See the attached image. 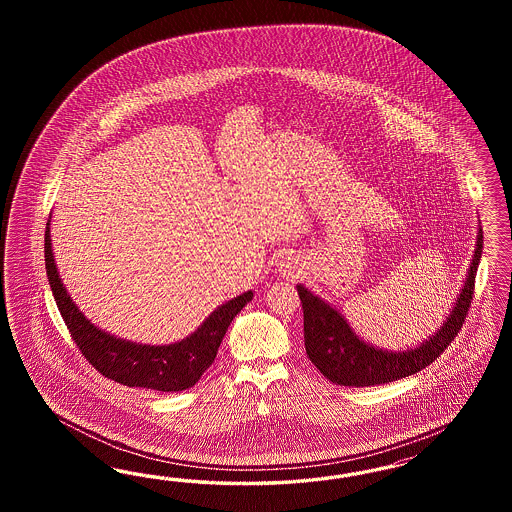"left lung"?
<instances>
[{
	"instance_id": "obj_1",
	"label": "left lung",
	"mask_w": 512,
	"mask_h": 512,
	"mask_svg": "<svg viewBox=\"0 0 512 512\" xmlns=\"http://www.w3.org/2000/svg\"><path fill=\"white\" fill-rule=\"evenodd\" d=\"M482 229L477 249L469 266L464 289L450 311L447 321L430 340L407 351H383L360 340L343 315L330 308L325 300L311 295L304 285H296L304 310V343L315 368L341 387H373L398 381L430 366L449 347L462 330L465 315L475 293V276L481 263Z\"/></svg>"
}]
</instances>
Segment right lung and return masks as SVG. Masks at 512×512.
<instances>
[{"instance_id":"add662e5","label":"right lung","mask_w":512,"mask_h":512,"mask_svg":"<svg viewBox=\"0 0 512 512\" xmlns=\"http://www.w3.org/2000/svg\"><path fill=\"white\" fill-rule=\"evenodd\" d=\"M50 223L45 231V264L47 278L58 310L86 358L101 375L125 387L152 388L159 392H180L191 388L206 372L217 355V349L233 323L236 313L248 304L253 293L236 296L225 302L202 323L186 340L171 345H140L120 340L93 326L82 311H78L67 295L50 244Z\"/></svg>"}]
</instances>
